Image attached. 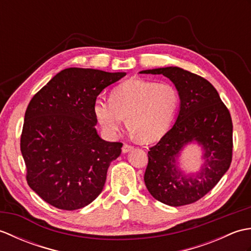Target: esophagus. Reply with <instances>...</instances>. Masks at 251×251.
<instances>
[{
  "mask_svg": "<svg viewBox=\"0 0 251 251\" xmlns=\"http://www.w3.org/2000/svg\"><path fill=\"white\" fill-rule=\"evenodd\" d=\"M131 149H132V146L128 145V143H124V146H123V148H122V151H123V153H127L128 151H130Z\"/></svg>",
  "mask_w": 251,
  "mask_h": 251,
  "instance_id": "34e87169",
  "label": "esophagus"
}]
</instances>
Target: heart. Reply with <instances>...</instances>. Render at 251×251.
Segmentation results:
<instances>
[{
	"label": "heart",
	"mask_w": 251,
	"mask_h": 251,
	"mask_svg": "<svg viewBox=\"0 0 251 251\" xmlns=\"http://www.w3.org/2000/svg\"><path fill=\"white\" fill-rule=\"evenodd\" d=\"M179 104L180 93L173 83L132 77L112 90L110 100H96L94 115L108 136L117 135L126 117L127 127L150 142L166 134Z\"/></svg>",
	"instance_id": "b5f03b06"
}]
</instances>
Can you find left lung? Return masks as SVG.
<instances>
[{"label":"left lung","mask_w":251,"mask_h":251,"mask_svg":"<svg viewBox=\"0 0 251 251\" xmlns=\"http://www.w3.org/2000/svg\"><path fill=\"white\" fill-rule=\"evenodd\" d=\"M163 74L180 93V111L174 126L149 149L145 183L150 194L169 206L192 204L214 189L230 168L233 124L230 111L212 85L197 74L177 67L145 70ZM196 141L204 149L205 163L197 175L181 173L175 158L186 143Z\"/></svg>","instance_id":"8db88e82"}]
</instances>
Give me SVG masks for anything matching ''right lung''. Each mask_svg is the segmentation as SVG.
<instances>
[{
	"instance_id": "right-lung-1",
	"label": "right lung",
	"mask_w": 251,
	"mask_h": 251,
	"mask_svg": "<svg viewBox=\"0 0 251 251\" xmlns=\"http://www.w3.org/2000/svg\"><path fill=\"white\" fill-rule=\"evenodd\" d=\"M125 72L68 68L37 92L25 110L20 150L30 188L50 205L75 210L102 191L122 142L101 139L94 103Z\"/></svg>"
}]
</instances>
